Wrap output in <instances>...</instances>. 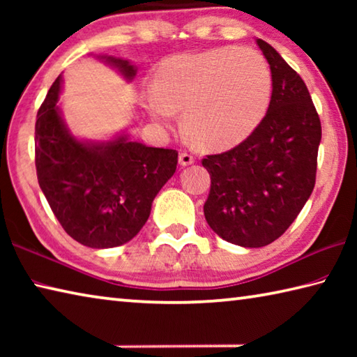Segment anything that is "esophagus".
I'll list each match as a JSON object with an SVG mask.
<instances>
[{
	"mask_svg": "<svg viewBox=\"0 0 357 357\" xmlns=\"http://www.w3.org/2000/svg\"><path fill=\"white\" fill-rule=\"evenodd\" d=\"M193 164V155L187 154V153H181L179 154V165L181 167H187Z\"/></svg>",
	"mask_w": 357,
	"mask_h": 357,
	"instance_id": "34e87169",
	"label": "esophagus"
}]
</instances>
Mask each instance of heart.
<instances>
[{
	"mask_svg": "<svg viewBox=\"0 0 357 357\" xmlns=\"http://www.w3.org/2000/svg\"><path fill=\"white\" fill-rule=\"evenodd\" d=\"M273 77L250 47H223L164 59L146 94L151 116L160 124L183 110V126L200 146L223 151L244 142L271 104Z\"/></svg>",
	"mask_w": 357,
	"mask_h": 357,
	"instance_id": "b5f03b06",
	"label": "heart"
}]
</instances>
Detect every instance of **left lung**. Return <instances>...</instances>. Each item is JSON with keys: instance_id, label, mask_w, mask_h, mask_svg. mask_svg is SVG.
Returning <instances> with one entry per match:
<instances>
[{"instance_id": "obj_1", "label": "left lung", "mask_w": 357, "mask_h": 357, "mask_svg": "<svg viewBox=\"0 0 357 357\" xmlns=\"http://www.w3.org/2000/svg\"><path fill=\"white\" fill-rule=\"evenodd\" d=\"M268 59L273 96L258 128L222 154L208 155L204 217L215 234L241 247L280 238L312 195L321 123L309 89L274 47L255 39Z\"/></svg>"}]
</instances>
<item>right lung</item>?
<instances>
[{
    "label": "right lung",
    "mask_w": 357,
    "mask_h": 357,
    "mask_svg": "<svg viewBox=\"0 0 357 357\" xmlns=\"http://www.w3.org/2000/svg\"><path fill=\"white\" fill-rule=\"evenodd\" d=\"M132 82L129 59L96 55ZM63 75L48 89L36 121V172L42 192L70 238L91 249H112L135 238L157 193L176 172L174 149L132 142L128 130L110 140L72 134L59 108Z\"/></svg>",
    "instance_id": "1"
}]
</instances>
